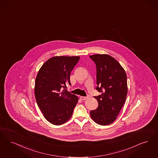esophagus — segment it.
<instances>
[{"instance_id": "1", "label": "esophagus", "mask_w": 158, "mask_h": 158, "mask_svg": "<svg viewBox=\"0 0 158 158\" xmlns=\"http://www.w3.org/2000/svg\"><path fill=\"white\" fill-rule=\"evenodd\" d=\"M87 98V97L80 96V99L82 100H85Z\"/></svg>"}]
</instances>
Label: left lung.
Listing matches in <instances>:
<instances>
[{"instance_id":"1","label":"left lung","mask_w":158,"mask_h":158,"mask_svg":"<svg viewBox=\"0 0 158 158\" xmlns=\"http://www.w3.org/2000/svg\"><path fill=\"white\" fill-rule=\"evenodd\" d=\"M96 66V89L102 93L94 96L98 103L90 116L96 123H112L125 103L127 93V76L121 65L114 58L106 54L90 55Z\"/></svg>"}]
</instances>
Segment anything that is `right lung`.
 I'll list each match as a JSON object with an SVG mask.
<instances>
[{"instance_id": "right-lung-1", "label": "right lung", "mask_w": 158, "mask_h": 158, "mask_svg": "<svg viewBox=\"0 0 158 158\" xmlns=\"http://www.w3.org/2000/svg\"><path fill=\"white\" fill-rule=\"evenodd\" d=\"M79 56H54L45 62L35 80V96L44 116L61 125L71 118L78 98L66 89L70 74Z\"/></svg>"}]
</instances>
